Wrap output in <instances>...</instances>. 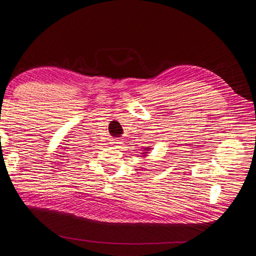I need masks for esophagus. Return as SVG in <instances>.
Instances as JSON below:
<instances>
[{"label":"esophagus","mask_w":256,"mask_h":256,"mask_svg":"<svg viewBox=\"0 0 256 256\" xmlns=\"http://www.w3.org/2000/svg\"><path fill=\"white\" fill-rule=\"evenodd\" d=\"M120 144V141H118L117 139H112V146H116V147H117Z\"/></svg>","instance_id":"34e87169"}]
</instances>
